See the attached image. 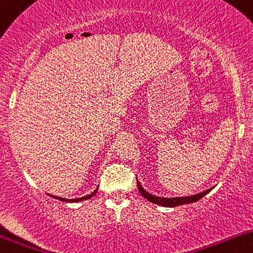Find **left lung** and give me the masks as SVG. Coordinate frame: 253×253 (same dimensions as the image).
Masks as SVG:
<instances>
[{"mask_svg":"<svg viewBox=\"0 0 253 253\" xmlns=\"http://www.w3.org/2000/svg\"><path fill=\"white\" fill-rule=\"evenodd\" d=\"M137 189H139L140 194L142 195V197H145L147 201L152 202V204L158 205V206H163V207H176V206H181V205H187V204H194V202L199 201L200 199L207 195L211 190L213 189H208L204 192H200V194L192 195V196H184V197H160V196H155V195L150 194L147 192L144 187L141 186L140 181L137 180Z\"/></svg>","mask_w":253,"mask_h":253,"instance_id":"1","label":"left lung"}]
</instances>
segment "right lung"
I'll list each match as a JSON object with an SVG mask.
<instances>
[{
    "mask_svg": "<svg viewBox=\"0 0 253 253\" xmlns=\"http://www.w3.org/2000/svg\"><path fill=\"white\" fill-rule=\"evenodd\" d=\"M97 190H98V187L95 190V191L91 192L90 195H86V196H84V197H80V199L68 200V199H62V197H58V196H52V195H49V196H52L53 199H57V200H59V201H63V202H79V201H85V200H88V199H91L92 196H95L96 192H97Z\"/></svg>",
    "mask_w": 253,
    "mask_h": 253,
    "instance_id": "1",
    "label": "right lung"
}]
</instances>
